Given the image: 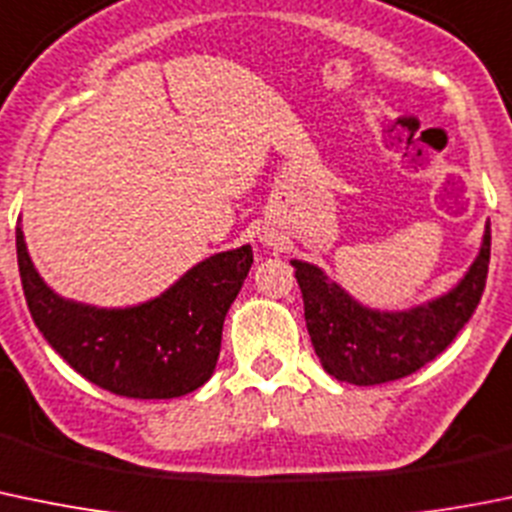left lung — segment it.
Masks as SVG:
<instances>
[{"instance_id": "8db88e82", "label": "left lung", "mask_w": 512, "mask_h": 512, "mask_svg": "<svg viewBox=\"0 0 512 512\" xmlns=\"http://www.w3.org/2000/svg\"><path fill=\"white\" fill-rule=\"evenodd\" d=\"M305 302V322L327 375L350 385H382L413 375L440 355L473 317L490 265V220L483 242L460 282L440 297L408 307L362 305L317 265L290 260Z\"/></svg>"}]
</instances>
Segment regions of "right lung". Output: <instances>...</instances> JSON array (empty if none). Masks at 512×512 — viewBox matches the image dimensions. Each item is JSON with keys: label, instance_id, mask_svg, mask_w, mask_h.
<instances>
[{"label": "right lung", "instance_id": "1", "mask_svg": "<svg viewBox=\"0 0 512 512\" xmlns=\"http://www.w3.org/2000/svg\"><path fill=\"white\" fill-rule=\"evenodd\" d=\"M17 262L34 325L67 365L114 395L170 400L202 388L215 372L222 325L252 267V247L215 252L162 295L130 307L57 295L34 267L22 225Z\"/></svg>", "mask_w": 512, "mask_h": 512}]
</instances>
